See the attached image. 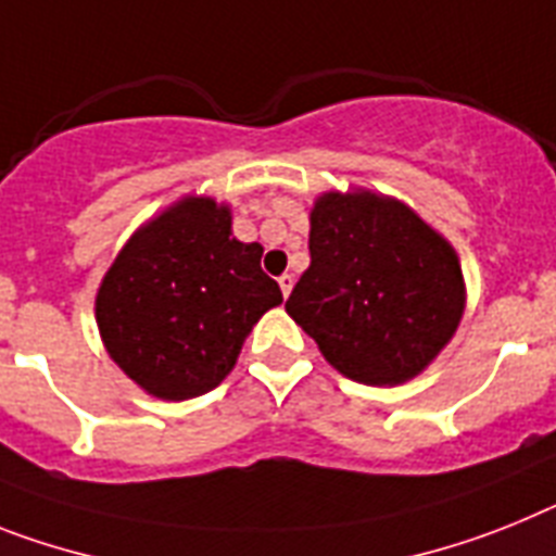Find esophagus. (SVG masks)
Returning a JSON list of instances; mask_svg holds the SVG:
<instances>
[{
  "instance_id": "34e87169",
  "label": "esophagus",
  "mask_w": 556,
  "mask_h": 556,
  "mask_svg": "<svg viewBox=\"0 0 556 556\" xmlns=\"http://www.w3.org/2000/svg\"><path fill=\"white\" fill-rule=\"evenodd\" d=\"M291 288H293V277L291 274H282V277H279V291H282L286 300H288V293H291Z\"/></svg>"
}]
</instances>
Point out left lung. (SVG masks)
<instances>
[{"label":"left lung","instance_id":"1","mask_svg":"<svg viewBox=\"0 0 556 556\" xmlns=\"http://www.w3.org/2000/svg\"><path fill=\"white\" fill-rule=\"evenodd\" d=\"M311 265L286 311L330 367L370 387L427 370L466 307L452 242L379 191H321L311 208Z\"/></svg>","mask_w":556,"mask_h":556}]
</instances>
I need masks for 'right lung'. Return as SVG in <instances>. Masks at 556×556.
<instances>
[{"instance_id": "1", "label": "right lung", "mask_w": 556, "mask_h": 556, "mask_svg": "<svg viewBox=\"0 0 556 556\" xmlns=\"http://www.w3.org/2000/svg\"><path fill=\"white\" fill-rule=\"evenodd\" d=\"M263 245L231 235V208L186 194L149 217L96 293L106 353L161 401L203 395L235 370L242 342L282 291L260 268Z\"/></svg>"}]
</instances>
